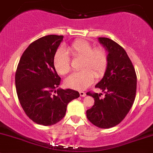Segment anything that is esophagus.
Returning <instances> with one entry per match:
<instances>
[{
    "label": "esophagus",
    "mask_w": 153,
    "mask_h": 153,
    "mask_svg": "<svg viewBox=\"0 0 153 153\" xmlns=\"http://www.w3.org/2000/svg\"><path fill=\"white\" fill-rule=\"evenodd\" d=\"M79 95H80V97H85V95H86V94H85L84 91H79Z\"/></svg>",
    "instance_id": "34e87169"
}]
</instances>
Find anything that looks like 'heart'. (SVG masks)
Masks as SVG:
<instances>
[{"label":"heart","mask_w":153,"mask_h":153,"mask_svg":"<svg viewBox=\"0 0 153 153\" xmlns=\"http://www.w3.org/2000/svg\"><path fill=\"white\" fill-rule=\"evenodd\" d=\"M68 50L74 58H82L79 72L73 73L65 80V85L76 90H84L89 86L96 77L104 75L107 65V55L102 48L93 49L86 40H77L71 43ZM53 65L61 75L68 74L71 70V59L68 52L61 48L56 51L53 58Z\"/></svg>","instance_id":"heart-1"}]
</instances>
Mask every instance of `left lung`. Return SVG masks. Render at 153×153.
Returning a JSON list of instances; mask_svg holds the SVG:
<instances>
[{
  "instance_id": "obj_1",
  "label": "left lung",
  "mask_w": 153,
  "mask_h": 153,
  "mask_svg": "<svg viewBox=\"0 0 153 153\" xmlns=\"http://www.w3.org/2000/svg\"><path fill=\"white\" fill-rule=\"evenodd\" d=\"M107 52V65L102 79L95 85L105 93L91 94L94 104L86 110L88 119L101 128L114 127L123 121L135 99L137 76L127 52L121 46L107 37L97 39Z\"/></svg>"
}]
</instances>
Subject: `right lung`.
<instances>
[{"label": "right lung", "instance_id": "1", "mask_svg": "<svg viewBox=\"0 0 153 153\" xmlns=\"http://www.w3.org/2000/svg\"><path fill=\"white\" fill-rule=\"evenodd\" d=\"M63 36L47 35L30 43L23 52L16 72L17 95L25 113L32 121L48 126L63 119L67 106L79 97L77 91L58 88L61 78L53 58ZM53 91L56 95H52Z\"/></svg>", "mask_w": 153, "mask_h": 153}]
</instances>
